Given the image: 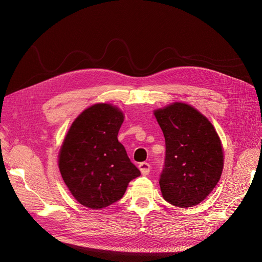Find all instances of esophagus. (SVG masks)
I'll return each instance as SVG.
<instances>
[{"instance_id": "34e87169", "label": "esophagus", "mask_w": 262, "mask_h": 262, "mask_svg": "<svg viewBox=\"0 0 262 262\" xmlns=\"http://www.w3.org/2000/svg\"><path fill=\"white\" fill-rule=\"evenodd\" d=\"M139 169L142 173V175H147L149 173V163L147 162H141L139 164Z\"/></svg>"}]
</instances>
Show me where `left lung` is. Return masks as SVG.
Segmentation results:
<instances>
[{"label": "left lung", "instance_id": "1", "mask_svg": "<svg viewBox=\"0 0 262 262\" xmlns=\"http://www.w3.org/2000/svg\"><path fill=\"white\" fill-rule=\"evenodd\" d=\"M166 140L159 178L163 199L188 208L204 201L216 186L224 155L210 121L192 106L173 103L154 112Z\"/></svg>", "mask_w": 262, "mask_h": 262}]
</instances>
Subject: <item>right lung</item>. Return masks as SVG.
<instances>
[{
  "mask_svg": "<svg viewBox=\"0 0 262 262\" xmlns=\"http://www.w3.org/2000/svg\"><path fill=\"white\" fill-rule=\"evenodd\" d=\"M123 121L118 107L95 104L75 119L63 140L58 156L62 180L85 207L101 209L116 203L141 174L118 141Z\"/></svg>",
  "mask_w": 262,
  "mask_h": 262,
  "instance_id": "1",
  "label": "right lung"
}]
</instances>
